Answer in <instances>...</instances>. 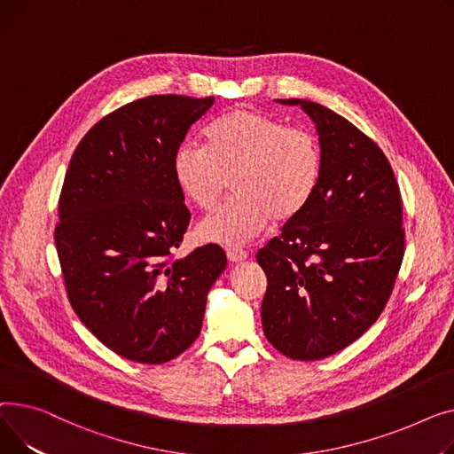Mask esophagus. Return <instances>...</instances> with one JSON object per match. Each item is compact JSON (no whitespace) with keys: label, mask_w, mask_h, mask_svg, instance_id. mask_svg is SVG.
Returning a JSON list of instances; mask_svg holds the SVG:
<instances>
[{"label":"esophagus","mask_w":454,"mask_h":454,"mask_svg":"<svg viewBox=\"0 0 454 454\" xmlns=\"http://www.w3.org/2000/svg\"><path fill=\"white\" fill-rule=\"evenodd\" d=\"M227 258H229V262H232V263L244 262V260L247 258V251L239 249V247H229V249H227Z\"/></svg>","instance_id":"esophagus-1"}]
</instances>
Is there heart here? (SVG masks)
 Wrapping results in <instances>:
<instances>
[{"mask_svg":"<svg viewBox=\"0 0 454 454\" xmlns=\"http://www.w3.org/2000/svg\"><path fill=\"white\" fill-rule=\"evenodd\" d=\"M172 172L179 191L203 212L218 207L232 181L236 196L196 234L201 242L238 246L273 218L289 223L302 215L321 183L323 152L309 131L238 108L205 128L203 148L179 146Z\"/></svg>","mask_w":454,"mask_h":454,"instance_id":"obj_1","label":"heart"}]
</instances>
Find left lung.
<instances>
[{
  "mask_svg": "<svg viewBox=\"0 0 454 454\" xmlns=\"http://www.w3.org/2000/svg\"><path fill=\"white\" fill-rule=\"evenodd\" d=\"M277 102L313 121L323 176L256 254L268 277L262 328L286 357L315 361L357 340L387 306L405 253L402 196L385 153L352 122L306 98Z\"/></svg>",
  "mask_w": 454,
  "mask_h": 454,
  "instance_id": "left-lung-1",
  "label": "left lung"
}]
</instances>
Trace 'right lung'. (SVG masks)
<instances>
[{
    "label": "right lung",
    "instance_id": "right-lung-1",
    "mask_svg": "<svg viewBox=\"0 0 454 454\" xmlns=\"http://www.w3.org/2000/svg\"><path fill=\"white\" fill-rule=\"evenodd\" d=\"M215 97L152 95L100 119L76 146L55 244L69 302L110 350L145 364L183 354L201 332L218 246L172 260L191 212L172 157Z\"/></svg>",
    "mask_w": 454,
    "mask_h": 454
}]
</instances>
